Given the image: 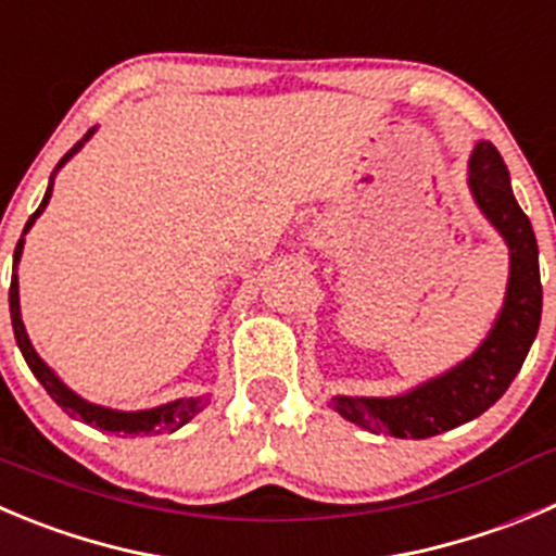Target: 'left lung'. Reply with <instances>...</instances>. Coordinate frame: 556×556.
Masks as SVG:
<instances>
[{"label":"left lung","mask_w":556,"mask_h":556,"mask_svg":"<svg viewBox=\"0 0 556 556\" xmlns=\"http://www.w3.org/2000/svg\"><path fill=\"white\" fill-rule=\"evenodd\" d=\"M469 190L480 213L510 248V278L500 316L472 357L417 384L409 393L390 399L336 395L330 406L354 426L371 433H390L399 440L437 437L494 406L525 366L543 311L538 240L530 218L513 195L505 161L491 141L475 144L469 157Z\"/></svg>","instance_id":"left-lung-1"}]
</instances>
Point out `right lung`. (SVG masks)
<instances>
[{
  "label": "right lung",
  "mask_w": 556,
  "mask_h": 556,
  "mask_svg": "<svg viewBox=\"0 0 556 556\" xmlns=\"http://www.w3.org/2000/svg\"><path fill=\"white\" fill-rule=\"evenodd\" d=\"M92 134H94V128L87 130V136H84V139L78 141V144L73 147V150L67 152V155L62 157L60 163H56L54 174L60 172V168L65 166V163L71 161V157L76 155L78 150H81L84 141H89V136H92ZM54 174H51V182H49V188H46V195H43V202H40V207H37L35 213H31V218L26 220L24 235L31 229V224L40 218V213L46 210V204H49L51 190H54ZM24 235H21L18 245H15V253H13V281H10V319H13L15 343H18L21 354H24L26 366L31 368V374L37 377V382L43 384L46 393H49L51 399H54L56 404H60L62 409L67 412V415L76 417V420L89 422V426L100 428V431L125 433V437H139V433H141V437H147V433L177 431V428H182L185 422L193 420V417L210 404V395H195V399H177V401H172V404H163V406H155V409H141V412L109 409V406L89 404V401H84L81 395L73 393V390L67 388V384L62 382V379L56 377V374L51 371V368L46 366L43 361H40V354L35 352L29 336H26V327H24V321H21V305H18V275H15V267H18L21 251H24Z\"/></svg>",
  "instance_id": "right-lung-1"
}]
</instances>
